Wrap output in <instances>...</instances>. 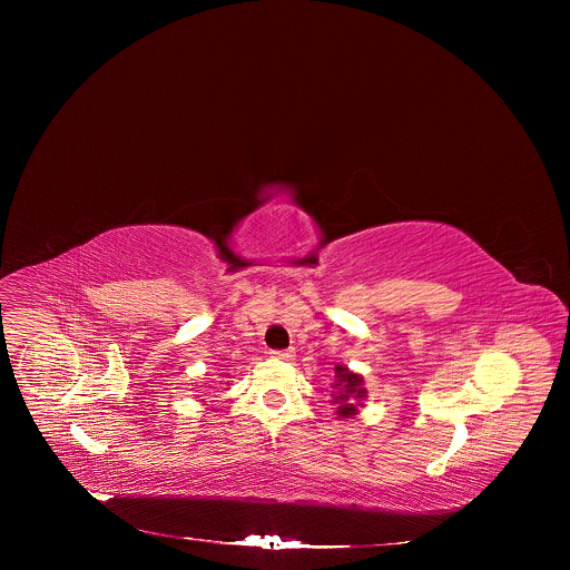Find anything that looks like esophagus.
<instances>
[{
  "mask_svg": "<svg viewBox=\"0 0 570 570\" xmlns=\"http://www.w3.org/2000/svg\"><path fill=\"white\" fill-rule=\"evenodd\" d=\"M274 360H294V348H287V351H272L269 353Z\"/></svg>",
  "mask_w": 570,
  "mask_h": 570,
  "instance_id": "obj_1",
  "label": "esophagus"
}]
</instances>
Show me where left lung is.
Returning <instances> with one entry per match:
<instances>
[{"mask_svg": "<svg viewBox=\"0 0 570 570\" xmlns=\"http://www.w3.org/2000/svg\"><path fill=\"white\" fill-rule=\"evenodd\" d=\"M331 402L337 404V419H351L364 406L362 402L366 400V389H364V377L360 373H353L344 364L333 366V384H331Z\"/></svg>", "mask_w": 570, "mask_h": 570, "instance_id": "8db88e82", "label": "left lung"}]
</instances>
